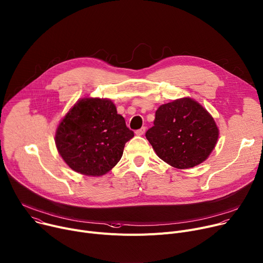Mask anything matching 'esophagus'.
Here are the masks:
<instances>
[{
    "label": "esophagus",
    "mask_w": 263,
    "mask_h": 263,
    "mask_svg": "<svg viewBox=\"0 0 263 263\" xmlns=\"http://www.w3.org/2000/svg\"><path fill=\"white\" fill-rule=\"evenodd\" d=\"M145 130H146V128H145V127H141L140 129L136 130V135H137V136H142V135H144Z\"/></svg>",
    "instance_id": "34e87169"
}]
</instances>
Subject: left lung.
Here are the masks:
<instances>
[{
	"label": "left lung",
	"mask_w": 263,
	"mask_h": 263,
	"mask_svg": "<svg viewBox=\"0 0 263 263\" xmlns=\"http://www.w3.org/2000/svg\"><path fill=\"white\" fill-rule=\"evenodd\" d=\"M157 156L178 170L205 161L215 148L219 129L212 115L190 97L160 105L146 134Z\"/></svg>",
	"instance_id": "left-lung-1"
}]
</instances>
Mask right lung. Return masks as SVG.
<instances>
[{
  "mask_svg": "<svg viewBox=\"0 0 263 263\" xmlns=\"http://www.w3.org/2000/svg\"><path fill=\"white\" fill-rule=\"evenodd\" d=\"M133 137L111 100L85 97L59 123L54 142L72 171L100 177L116 166Z\"/></svg>",
  "mask_w": 263,
  "mask_h": 263,
  "instance_id": "add662e5",
  "label": "right lung"
}]
</instances>
